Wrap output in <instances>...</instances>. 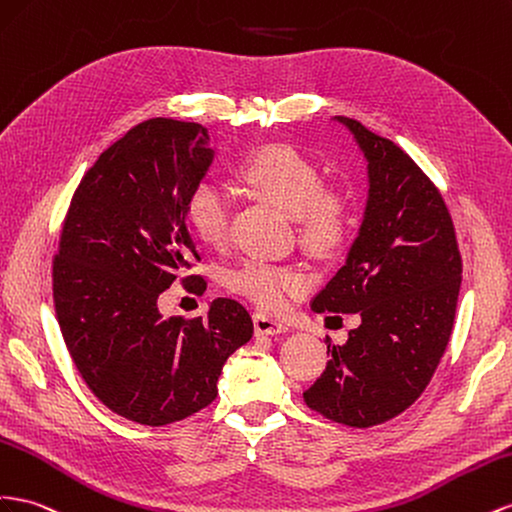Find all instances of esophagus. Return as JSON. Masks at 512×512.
Here are the masks:
<instances>
[{
	"label": "esophagus",
	"mask_w": 512,
	"mask_h": 512,
	"mask_svg": "<svg viewBox=\"0 0 512 512\" xmlns=\"http://www.w3.org/2000/svg\"><path fill=\"white\" fill-rule=\"evenodd\" d=\"M288 325H284L282 321H275L267 314H254V331L256 336H275V334H282L286 331Z\"/></svg>",
	"instance_id": "1"
}]
</instances>
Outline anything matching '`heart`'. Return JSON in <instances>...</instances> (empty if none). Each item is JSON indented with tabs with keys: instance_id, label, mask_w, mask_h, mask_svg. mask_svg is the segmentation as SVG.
I'll list each match as a JSON object with an SVG mask.
<instances>
[{
	"instance_id": "heart-1",
	"label": "heart",
	"mask_w": 512,
	"mask_h": 512,
	"mask_svg": "<svg viewBox=\"0 0 512 512\" xmlns=\"http://www.w3.org/2000/svg\"><path fill=\"white\" fill-rule=\"evenodd\" d=\"M239 181L258 198L278 206L295 219L297 237L316 254L338 250L353 215L349 193L321 185V170L308 155L290 144H267L247 157ZM232 204L228 191L215 181H200L185 202L187 224L196 237L219 247L230 232ZM232 293L254 301L267 312L284 310L310 288V275L297 265L269 260H243L226 273Z\"/></svg>"
}]
</instances>
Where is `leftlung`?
Returning a JSON list of instances; mask_svg holds the SVG:
<instances>
[{
	"label": "left lung",
	"mask_w": 512,
	"mask_h": 512,
	"mask_svg": "<svg viewBox=\"0 0 512 512\" xmlns=\"http://www.w3.org/2000/svg\"><path fill=\"white\" fill-rule=\"evenodd\" d=\"M368 159V204L347 262L312 299L314 312H357L303 392L323 418L368 428L396 418L426 390L457 312L463 260L439 189L392 140L338 116Z\"/></svg>",
	"instance_id": "obj_1"
}]
</instances>
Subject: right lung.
Listing matches in <instances>:
<instances>
[{
  "label": "right lung",
  "mask_w": 512,
  "mask_h": 512,
  "mask_svg": "<svg viewBox=\"0 0 512 512\" xmlns=\"http://www.w3.org/2000/svg\"><path fill=\"white\" fill-rule=\"evenodd\" d=\"M213 161L198 122L150 118L109 146L81 178L53 258V303L66 349L90 392L146 426L209 407L226 359L250 342L239 301L163 319L157 299L200 262L185 217L189 191Z\"/></svg>",
  "instance_id": "1"
}]
</instances>
